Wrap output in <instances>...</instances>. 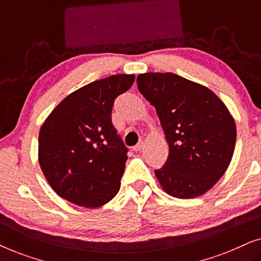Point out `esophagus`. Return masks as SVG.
Here are the masks:
<instances>
[{
    "label": "esophagus",
    "instance_id": "obj_1",
    "mask_svg": "<svg viewBox=\"0 0 261 261\" xmlns=\"http://www.w3.org/2000/svg\"><path fill=\"white\" fill-rule=\"evenodd\" d=\"M142 147H144V142L140 141V142H139V144H138L137 146H134L133 149H134V151H141Z\"/></svg>",
    "mask_w": 261,
    "mask_h": 261
}]
</instances>
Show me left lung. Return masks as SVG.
I'll return each mask as SVG.
<instances>
[{"instance_id":"left-lung-1","label":"left lung","mask_w":261,"mask_h":261,"mask_svg":"<svg viewBox=\"0 0 261 261\" xmlns=\"http://www.w3.org/2000/svg\"><path fill=\"white\" fill-rule=\"evenodd\" d=\"M137 82L169 144L166 163L154 171L164 191L185 199L205 194L233 156L237 127L229 110L208 88L176 73H142Z\"/></svg>"}]
</instances>
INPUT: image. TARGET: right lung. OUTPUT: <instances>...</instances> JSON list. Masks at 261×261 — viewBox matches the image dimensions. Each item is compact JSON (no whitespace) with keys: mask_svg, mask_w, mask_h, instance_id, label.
<instances>
[{"mask_svg":"<svg viewBox=\"0 0 261 261\" xmlns=\"http://www.w3.org/2000/svg\"><path fill=\"white\" fill-rule=\"evenodd\" d=\"M134 80V74H114L84 85L41 126L39 164L60 197L97 208L119 192L128 148L112 122V109Z\"/></svg>","mask_w":261,"mask_h":261,"instance_id":"right-lung-1","label":"right lung"}]
</instances>
